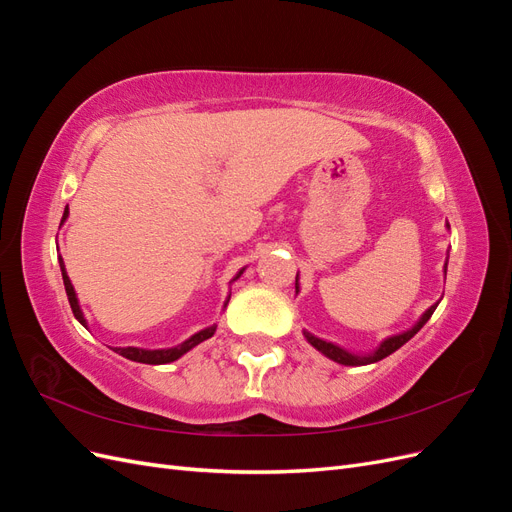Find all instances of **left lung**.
<instances>
[{
	"label": "left lung",
	"mask_w": 512,
	"mask_h": 512,
	"mask_svg": "<svg viewBox=\"0 0 512 512\" xmlns=\"http://www.w3.org/2000/svg\"><path fill=\"white\" fill-rule=\"evenodd\" d=\"M446 228L451 230V226H448V224H446ZM446 267H448V256H446V262H444V277H446ZM299 290H301V286H299V273H297V280H294V292L299 294ZM438 303H440V301H438ZM438 303H433L429 309H425L423 316L418 318L410 329L401 331V333H395V335H389V337H384L382 342H380L374 350H371V352H352V350H346V348H342L339 344L327 342V339L316 337L314 333H309V331H305V329H303V335H305L309 346H314L320 354H324V356H327V359H331V361H335V363H339V365L359 367V365L378 363V361L384 359V356H389V354H393L395 350H399L401 346H404V344L408 342V339H412L418 331H421V329L425 327V322L431 318V314L436 312Z\"/></svg>",
	"instance_id": "obj_1"
}]
</instances>
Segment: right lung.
I'll list each match as a JSON object with an SVG mask.
<instances>
[{
	"mask_svg": "<svg viewBox=\"0 0 512 512\" xmlns=\"http://www.w3.org/2000/svg\"><path fill=\"white\" fill-rule=\"evenodd\" d=\"M68 215H70V211H68V207H66V211H64V218H61V224H64V222L68 220ZM59 269H61V277H64V286H66V294H68V301H70V307H72V314H74V318H76V320H79V322L83 324L85 329H89L87 318H85L83 309H81V303H79V297H76V290H74V286H72V282H70L68 271H66V265H64V258H61V256H59ZM243 271H245V267L237 271V275L232 277L230 284H232V282H237L239 277L243 275ZM228 301H230V294L226 297V301H224V307H222V309H226ZM215 329H218V324H211V327L200 329L198 333L190 335L188 339H185V342H181V344H177V346H173V348H156V350H149V348H136V346H126V348H121V346H119V348H113V350H115L117 354H121V356H126V359H130V361H136V363H147V365H166V363H173V361L181 359V356H183L185 352H190V350H192V348H196L198 344H203L205 339H209V337L215 333Z\"/></svg>",
	"mask_w": 512,
	"mask_h": 512,
	"instance_id": "add662e5",
	"label": "right lung"
}]
</instances>
